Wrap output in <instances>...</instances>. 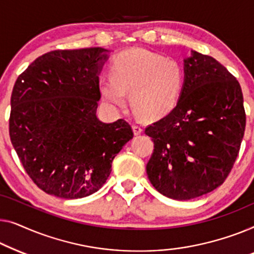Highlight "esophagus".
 <instances>
[{
  "mask_svg": "<svg viewBox=\"0 0 254 254\" xmlns=\"http://www.w3.org/2000/svg\"><path fill=\"white\" fill-rule=\"evenodd\" d=\"M132 128H133V133L135 135L140 134L142 132V127L140 126H138V124H133V126H132Z\"/></svg>",
  "mask_w": 254,
  "mask_h": 254,
  "instance_id": "34e87169",
  "label": "esophagus"
}]
</instances>
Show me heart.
<instances>
[{
  "label": "heart",
  "instance_id": "1",
  "mask_svg": "<svg viewBox=\"0 0 254 254\" xmlns=\"http://www.w3.org/2000/svg\"><path fill=\"white\" fill-rule=\"evenodd\" d=\"M110 77L99 81L101 96L110 106H124L126 93L135 112L156 120L177 105L184 73L175 60L140 48L120 53L110 63Z\"/></svg>",
  "mask_w": 254,
  "mask_h": 254
}]
</instances>
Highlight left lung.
Returning <instances> with one entry per match:
<instances>
[{
    "instance_id": "8db88e82",
    "label": "left lung",
    "mask_w": 254,
    "mask_h": 254,
    "mask_svg": "<svg viewBox=\"0 0 254 254\" xmlns=\"http://www.w3.org/2000/svg\"><path fill=\"white\" fill-rule=\"evenodd\" d=\"M171 112L145 128L154 142L146 166L160 193L190 200L223 184L244 135L246 115L238 80L215 59L192 52Z\"/></svg>"
}]
</instances>
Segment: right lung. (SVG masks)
Masks as SVG:
<instances>
[{
  "label": "right lung",
  "instance_id": "1",
  "mask_svg": "<svg viewBox=\"0 0 254 254\" xmlns=\"http://www.w3.org/2000/svg\"><path fill=\"white\" fill-rule=\"evenodd\" d=\"M107 49H59L17 78L9 134L24 169L46 193L87 197L102 188L117 153L133 137L126 120L96 117Z\"/></svg>",
  "mask_w": 254,
  "mask_h": 254
}]
</instances>
